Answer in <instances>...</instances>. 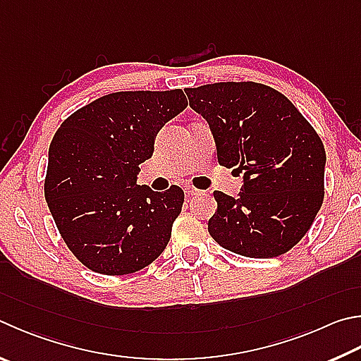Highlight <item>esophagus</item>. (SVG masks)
Segmentation results:
<instances>
[{"label": "esophagus", "instance_id": "1", "mask_svg": "<svg viewBox=\"0 0 361 361\" xmlns=\"http://www.w3.org/2000/svg\"><path fill=\"white\" fill-rule=\"evenodd\" d=\"M185 192H186V195H197L202 191H200V189H197V188H194V186H186L185 188Z\"/></svg>", "mask_w": 361, "mask_h": 361}]
</instances>
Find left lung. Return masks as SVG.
<instances>
[{
	"label": "left lung",
	"mask_w": 361,
	"mask_h": 361,
	"mask_svg": "<svg viewBox=\"0 0 361 361\" xmlns=\"http://www.w3.org/2000/svg\"><path fill=\"white\" fill-rule=\"evenodd\" d=\"M209 124L218 162L243 173L238 199L213 195L208 221L216 243L254 259L278 257L310 231L324 202L325 148L316 130L279 91L255 82L186 90Z\"/></svg>",
	"instance_id": "1"
}]
</instances>
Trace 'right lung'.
Segmentation results:
<instances>
[{
    "instance_id": "add662e5",
    "label": "right lung",
    "mask_w": 361,
    "mask_h": 361,
    "mask_svg": "<svg viewBox=\"0 0 361 361\" xmlns=\"http://www.w3.org/2000/svg\"><path fill=\"white\" fill-rule=\"evenodd\" d=\"M181 90L118 91L78 109L49 148L44 194L71 252L90 270L121 276L166 249L185 192L137 185L159 129L186 109Z\"/></svg>"
}]
</instances>
